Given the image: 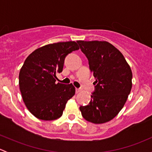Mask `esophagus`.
<instances>
[{
  "label": "esophagus",
  "instance_id": "34e87169",
  "mask_svg": "<svg viewBox=\"0 0 152 152\" xmlns=\"http://www.w3.org/2000/svg\"><path fill=\"white\" fill-rule=\"evenodd\" d=\"M81 91H82V90H81V89H79V88H76V93H80Z\"/></svg>",
  "mask_w": 152,
  "mask_h": 152
}]
</instances>
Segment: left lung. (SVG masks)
<instances>
[{"label": "left lung", "instance_id": "left-lung-1", "mask_svg": "<svg viewBox=\"0 0 152 152\" xmlns=\"http://www.w3.org/2000/svg\"><path fill=\"white\" fill-rule=\"evenodd\" d=\"M96 79L89 104L79 107L89 122L103 124L123 108L132 89V73L121 53L106 41H77Z\"/></svg>", "mask_w": 152, "mask_h": 152}]
</instances>
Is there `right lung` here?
Instances as JSON below:
<instances>
[{
    "label": "right lung",
    "instance_id": "1",
    "mask_svg": "<svg viewBox=\"0 0 152 152\" xmlns=\"http://www.w3.org/2000/svg\"><path fill=\"white\" fill-rule=\"evenodd\" d=\"M74 41L49 44L36 49L26 58L19 73L23 100L31 113L43 121L62 115L67 102L75 94L72 84L56 82L68 53L79 50Z\"/></svg>",
    "mask_w": 152,
    "mask_h": 152
}]
</instances>
